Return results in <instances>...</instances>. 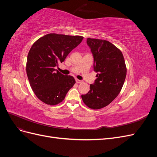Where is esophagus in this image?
Segmentation results:
<instances>
[{
	"label": "esophagus",
	"mask_w": 157,
	"mask_h": 157,
	"mask_svg": "<svg viewBox=\"0 0 157 157\" xmlns=\"http://www.w3.org/2000/svg\"><path fill=\"white\" fill-rule=\"evenodd\" d=\"M76 82L78 83V84H79V83H82V80H78V79H76Z\"/></svg>",
	"instance_id": "obj_1"
}]
</instances>
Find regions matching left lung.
Listing matches in <instances>:
<instances>
[{
    "mask_svg": "<svg viewBox=\"0 0 157 157\" xmlns=\"http://www.w3.org/2000/svg\"><path fill=\"white\" fill-rule=\"evenodd\" d=\"M87 44L94 56L97 79L90 84V91L81 97L89 108L99 109L111 103L121 91L126 66L122 52L110 42L88 38Z\"/></svg>",
    "mask_w": 157,
    "mask_h": 157,
    "instance_id": "1",
    "label": "left lung"
}]
</instances>
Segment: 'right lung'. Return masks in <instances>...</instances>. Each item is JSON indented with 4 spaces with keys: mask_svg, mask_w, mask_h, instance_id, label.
Segmentation results:
<instances>
[{
    "mask_svg": "<svg viewBox=\"0 0 157 157\" xmlns=\"http://www.w3.org/2000/svg\"><path fill=\"white\" fill-rule=\"evenodd\" d=\"M83 38L50 33L31 46L27 56V75L36 96L47 105L61 103L75 84L72 76L63 75L55 67L63 62Z\"/></svg>",
    "mask_w": 157,
    "mask_h": 157,
    "instance_id": "obj_1",
    "label": "right lung"
}]
</instances>
